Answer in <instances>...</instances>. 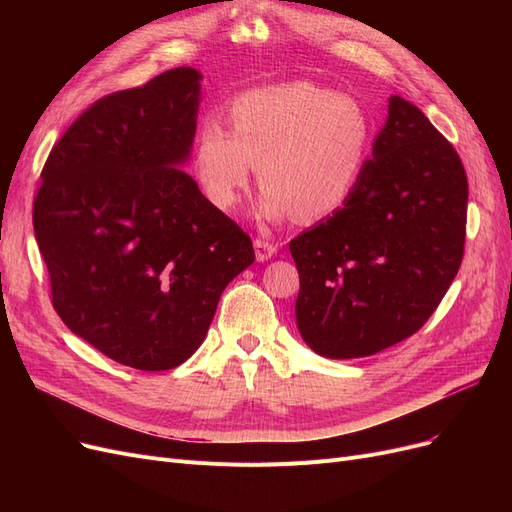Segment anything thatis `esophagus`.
Here are the masks:
<instances>
[{"instance_id": "1", "label": "esophagus", "mask_w": 512, "mask_h": 512, "mask_svg": "<svg viewBox=\"0 0 512 512\" xmlns=\"http://www.w3.org/2000/svg\"><path fill=\"white\" fill-rule=\"evenodd\" d=\"M254 252H256V260H258V262H267V260H271V258L275 256L277 247H275L273 243H269V241L256 239V241H254Z\"/></svg>"}]
</instances>
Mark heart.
Masks as SVG:
<instances>
[{"mask_svg": "<svg viewBox=\"0 0 512 512\" xmlns=\"http://www.w3.org/2000/svg\"><path fill=\"white\" fill-rule=\"evenodd\" d=\"M218 119L200 126L194 173L205 198L235 209L258 164L265 183L258 215L318 222L346 205L365 170L374 123L361 100L307 81L245 91Z\"/></svg>", "mask_w": 512, "mask_h": 512, "instance_id": "b5f03b06", "label": "heart"}]
</instances>
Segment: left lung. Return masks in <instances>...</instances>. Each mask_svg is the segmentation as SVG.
Here are the masks:
<instances>
[{
    "label": "left lung",
    "instance_id": "8db88e82",
    "mask_svg": "<svg viewBox=\"0 0 512 512\" xmlns=\"http://www.w3.org/2000/svg\"><path fill=\"white\" fill-rule=\"evenodd\" d=\"M466 207L457 151L393 96L346 205L290 241L303 342L327 359H361L421 329L459 271Z\"/></svg>",
    "mask_w": 512,
    "mask_h": 512
}]
</instances>
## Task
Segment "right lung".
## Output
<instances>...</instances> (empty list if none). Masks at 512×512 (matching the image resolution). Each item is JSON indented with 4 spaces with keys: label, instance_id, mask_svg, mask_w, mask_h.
Returning <instances> with one entry per match:
<instances>
[{
    "label": "right lung",
    "instance_id": "add662e5",
    "mask_svg": "<svg viewBox=\"0 0 512 512\" xmlns=\"http://www.w3.org/2000/svg\"><path fill=\"white\" fill-rule=\"evenodd\" d=\"M203 74L162 72L98 100L42 168L34 232L66 327L143 371L188 361L252 239L181 170Z\"/></svg>",
    "mask_w": 512,
    "mask_h": 512
}]
</instances>
